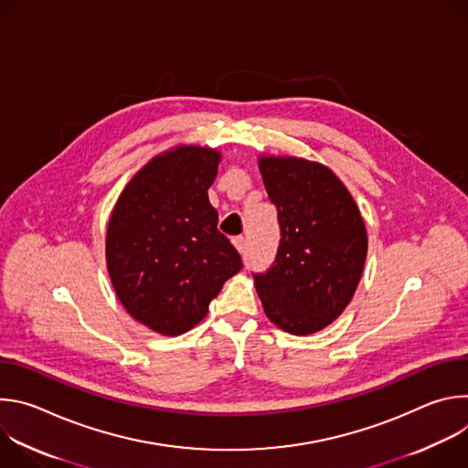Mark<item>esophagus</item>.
Instances as JSON below:
<instances>
[{
    "label": "esophagus",
    "mask_w": 468,
    "mask_h": 468,
    "mask_svg": "<svg viewBox=\"0 0 468 468\" xmlns=\"http://www.w3.org/2000/svg\"><path fill=\"white\" fill-rule=\"evenodd\" d=\"M233 244H235V248H237L240 253L246 251V237H242V235L233 237Z\"/></svg>",
    "instance_id": "esophagus-1"
}]
</instances>
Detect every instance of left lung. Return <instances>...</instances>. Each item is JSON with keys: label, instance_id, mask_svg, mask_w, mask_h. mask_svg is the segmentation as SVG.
Wrapping results in <instances>:
<instances>
[{"label": "left lung", "instance_id": "left-lung-1", "mask_svg": "<svg viewBox=\"0 0 468 468\" xmlns=\"http://www.w3.org/2000/svg\"><path fill=\"white\" fill-rule=\"evenodd\" d=\"M259 170L282 239L271 269L253 274L255 289L278 327L309 335L350 303L367 259V229L354 197L324 165L264 157Z\"/></svg>", "mask_w": 468, "mask_h": 468}]
</instances>
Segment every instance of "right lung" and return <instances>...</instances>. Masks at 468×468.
Instances as JSON below:
<instances>
[{"label": "right lung", "instance_id": "1", "mask_svg": "<svg viewBox=\"0 0 468 468\" xmlns=\"http://www.w3.org/2000/svg\"><path fill=\"white\" fill-rule=\"evenodd\" d=\"M218 161L197 146L155 157L125 186L107 228V269L122 305L163 335L194 327L242 269L207 196Z\"/></svg>", "mask_w": 468, "mask_h": 468}]
</instances>
